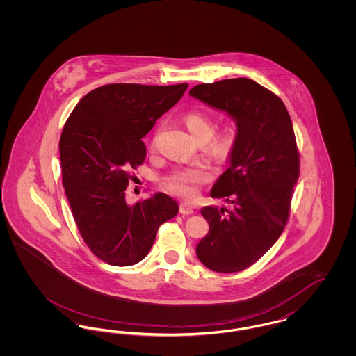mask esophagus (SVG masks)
Returning a JSON list of instances; mask_svg holds the SVG:
<instances>
[{"mask_svg": "<svg viewBox=\"0 0 356 356\" xmlns=\"http://www.w3.org/2000/svg\"><path fill=\"white\" fill-rule=\"evenodd\" d=\"M180 213H183V215H192L193 213V205L186 203V202L180 204Z\"/></svg>", "mask_w": 356, "mask_h": 356, "instance_id": "1", "label": "esophagus"}]
</instances>
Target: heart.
I'll use <instances>...</instances> for the list:
<instances>
[{
  "label": "heart",
  "instance_id": "heart-1",
  "mask_svg": "<svg viewBox=\"0 0 356 356\" xmlns=\"http://www.w3.org/2000/svg\"><path fill=\"white\" fill-rule=\"evenodd\" d=\"M186 128L192 136L205 143L208 140V149L215 154H224L228 152L236 137L235 122H228L222 127L218 135L210 137L215 132V121L207 113L200 111H191L183 116ZM211 179V173L204 165H193L173 170L164 179V186L179 196L186 199H193L197 195L199 186L207 183Z\"/></svg>",
  "mask_w": 356,
  "mask_h": 356
}]
</instances>
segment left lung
<instances>
[{"instance_id": "8db88e82", "label": "left lung", "mask_w": 356, "mask_h": 356, "mask_svg": "<svg viewBox=\"0 0 356 356\" xmlns=\"http://www.w3.org/2000/svg\"><path fill=\"white\" fill-rule=\"evenodd\" d=\"M189 95L237 125L229 167L211 191L232 207H204L209 232L196 254L212 271H243L271 248L289 218L300 172L292 121L280 97L251 79L196 85Z\"/></svg>"}]
</instances>
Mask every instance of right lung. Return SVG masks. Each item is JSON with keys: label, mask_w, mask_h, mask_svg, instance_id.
<instances>
[{"label": "right lung", "mask_w": 356, "mask_h": 356, "mask_svg": "<svg viewBox=\"0 0 356 356\" xmlns=\"http://www.w3.org/2000/svg\"><path fill=\"white\" fill-rule=\"evenodd\" d=\"M188 84H108L90 90L60 137L63 186L80 235L102 261L127 267L152 248L179 205L165 193L128 205L129 173L145 160L143 137L179 102Z\"/></svg>", "instance_id": "1"}]
</instances>
